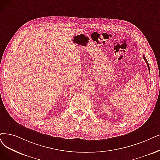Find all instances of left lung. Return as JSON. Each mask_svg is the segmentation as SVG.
Wrapping results in <instances>:
<instances>
[{
    "label": "left lung",
    "mask_w": 160,
    "mask_h": 160,
    "mask_svg": "<svg viewBox=\"0 0 160 160\" xmlns=\"http://www.w3.org/2000/svg\"><path fill=\"white\" fill-rule=\"evenodd\" d=\"M143 58H144V59L145 62H146V63H147V66H148V69H149V72H150V67H149V64H148V61H147L146 58H145V56H144V55H143Z\"/></svg>",
    "instance_id": "obj_1"
}]
</instances>
